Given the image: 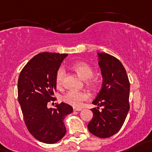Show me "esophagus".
<instances>
[{"label": "esophagus", "instance_id": "esophagus-1", "mask_svg": "<svg viewBox=\"0 0 152 152\" xmlns=\"http://www.w3.org/2000/svg\"><path fill=\"white\" fill-rule=\"evenodd\" d=\"M81 108H77V107H73V111H81Z\"/></svg>", "mask_w": 152, "mask_h": 152}]
</instances>
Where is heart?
Segmentation results:
<instances>
[{
    "instance_id": "heart-1",
    "label": "heart",
    "mask_w": 152,
    "mask_h": 152,
    "mask_svg": "<svg viewBox=\"0 0 152 152\" xmlns=\"http://www.w3.org/2000/svg\"><path fill=\"white\" fill-rule=\"evenodd\" d=\"M78 75L84 79H89L92 77L93 71L88 64L85 63L79 62L73 64L71 66ZM66 71L63 67H60L58 69L56 74V84L57 87L61 88L63 86V79H64ZM93 83L91 82V84ZM89 99V94L85 91H78L74 90H70L67 91L62 96V99L64 102L67 103L70 105L79 107L81 105L84 101Z\"/></svg>"
}]
</instances>
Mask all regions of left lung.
I'll return each mask as SVG.
<instances>
[{"label":"left lung","mask_w":152,"mask_h":152,"mask_svg":"<svg viewBox=\"0 0 152 152\" xmlns=\"http://www.w3.org/2000/svg\"><path fill=\"white\" fill-rule=\"evenodd\" d=\"M102 86L93 104V118L88 124L91 134L99 138L110 137L123 126L129 111L130 84L121 61L104 53H98ZM102 110H99V107Z\"/></svg>","instance_id":"left-lung-1"}]
</instances>
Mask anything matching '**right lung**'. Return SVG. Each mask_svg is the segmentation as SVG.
Segmentation results:
<instances>
[{"label": "right lung", "instance_id": "1", "mask_svg": "<svg viewBox=\"0 0 152 152\" xmlns=\"http://www.w3.org/2000/svg\"><path fill=\"white\" fill-rule=\"evenodd\" d=\"M67 54L44 52L34 56L20 73L18 99L24 123L36 139L45 144H55L66 133L64 118L73 107L61 103L56 108L48 104L56 100V74Z\"/></svg>", "mask_w": 152, "mask_h": 152}]
</instances>
